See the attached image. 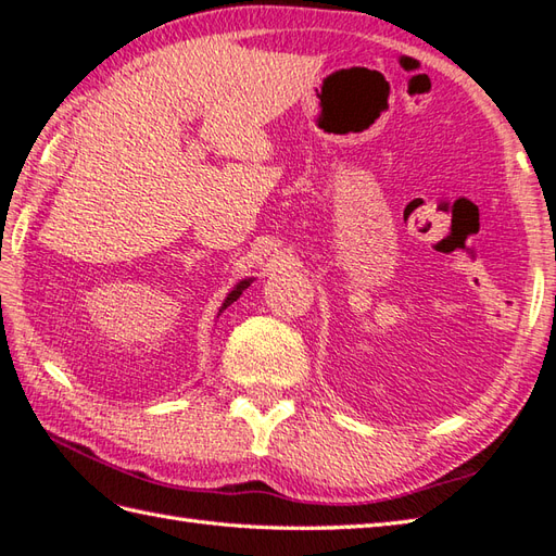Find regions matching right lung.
I'll return each mask as SVG.
<instances>
[{
	"label": "right lung",
	"instance_id": "obj_1",
	"mask_svg": "<svg viewBox=\"0 0 556 556\" xmlns=\"http://www.w3.org/2000/svg\"><path fill=\"white\" fill-rule=\"evenodd\" d=\"M251 281H253V279H241V281H239V285H236V287L231 289V293H229V296H227V299H224V303H222V308H219V313H222V311H227V308H229V305H231V303H233L236 299H239V296H241V293H243V291H245L248 287H251Z\"/></svg>",
	"mask_w": 556,
	"mask_h": 556
}]
</instances>
